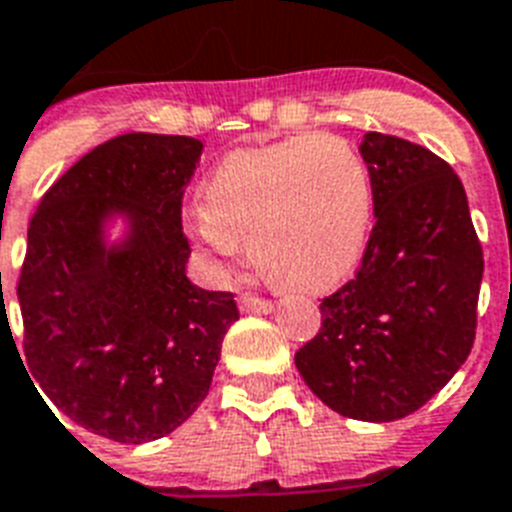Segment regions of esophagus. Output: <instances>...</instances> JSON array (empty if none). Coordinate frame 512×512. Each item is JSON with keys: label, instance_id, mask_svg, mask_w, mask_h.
<instances>
[{"label": "esophagus", "instance_id": "1", "mask_svg": "<svg viewBox=\"0 0 512 512\" xmlns=\"http://www.w3.org/2000/svg\"><path fill=\"white\" fill-rule=\"evenodd\" d=\"M239 309H242V312H257V315H265V312L273 309V302L260 299V296L255 294H242L239 296Z\"/></svg>", "mask_w": 512, "mask_h": 512}]
</instances>
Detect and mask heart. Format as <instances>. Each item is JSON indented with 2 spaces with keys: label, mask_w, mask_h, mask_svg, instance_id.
Segmentation results:
<instances>
[{
  "label": "heart",
  "mask_w": 512,
  "mask_h": 512,
  "mask_svg": "<svg viewBox=\"0 0 512 512\" xmlns=\"http://www.w3.org/2000/svg\"><path fill=\"white\" fill-rule=\"evenodd\" d=\"M369 218L362 156L341 137L307 132L223 158L192 226L221 257L249 242L252 263L278 289L322 291L356 265Z\"/></svg>",
  "instance_id": "b5f03b06"
}]
</instances>
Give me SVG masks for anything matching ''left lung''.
Instances as JSON below:
<instances>
[{"instance_id":"left-lung-1","label":"left lung","mask_w":512,"mask_h":512,"mask_svg":"<svg viewBox=\"0 0 512 512\" xmlns=\"http://www.w3.org/2000/svg\"><path fill=\"white\" fill-rule=\"evenodd\" d=\"M375 226L356 276L322 299L294 362L325 406L395 422L448 385L471 354L484 255L466 190L422 145L367 132L359 145Z\"/></svg>"}]
</instances>
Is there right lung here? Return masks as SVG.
Here are the masks:
<instances>
[{
  "label": "right lung",
  "mask_w": 512,
  "mask_h": 512,
  "mask_svg": "<svg viewBox=\"0 0 512 512\" xmlns=\"http://www.w3.org/2000/svg\"><path fill=\"white\" fill-rule=\"evenodd\" d=\"M200 153L195 137L119 135L64 171L30 218L17 281L25 367L93 435L140 445L187 422L239 320L234 294L187 278L182 197ZM114 217L128 234L109 245Z\"/></svg>",
  "instance_id": "add662e5"
}]
</instances>
